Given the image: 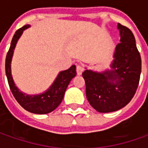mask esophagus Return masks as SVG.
<instances>
[{
  "label": "esophagus",
  "mask_w": 148,
  "mask_h": 148,
  "mask_svg": "<svg viewBox=\"0 0 148 148\" xmlns=\"http://www.w3.org/2000/svg\"><path fill=\"white\" fill-rule=\"evenodd\" d=\"M84 71V68L81 66V65H76V73H77V75H81L82 74V72Z\"/></svg>",
  "instance_id": "34e87169"
}]
</instances>
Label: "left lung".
Segmentation results:
<instances>
[{
  "label": "left lung",
  "mask_w": 148,
  "mask_h": 148,
  "mask_svg": "<svg viewBox=\"0 0 148 148\" xmlns=\"http://www.w3.org/2000/svg\"><path fill=\"white\" fill-rule=\"evenodd\" d=\"M120 43L116 46L111 70H85L86 97L100 113L119 110L130 102L137 90L141 74V56L130 29L118 24Z\"/></svg>",
  "instance_id": "1"
}]
</instances>
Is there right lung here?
<instances>
[{
    "instance_id": "add662e5",
    "label": "right lung",
    "mask_w": 148,
    "mask_h": 148,
    "mask_svg": "<svg viewBox=\"0 0 148 148\" xmlns=\"http://www.w3.org/2000/svg\"><path fill=\"white\" fill-rule=\"evenodd\" d=\"M29 25H25L18 29L14 34L9 51L5 59V73L10 90L18 103L25 110L33 114H45L51 113L60 106L64 98L67 87L73 77L76 75V66L72 65L68 70L62 71L59 73L51 87L43 93L37 95H26L19 90L14 83L11 74V61L14 55V51L18 40L25 29L29 28Z\"/></svg>"
}]
</instances>
